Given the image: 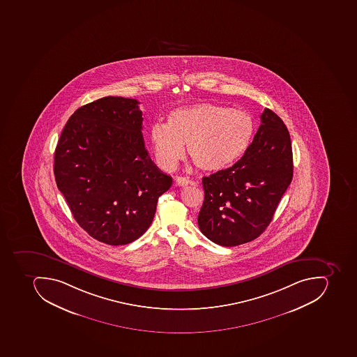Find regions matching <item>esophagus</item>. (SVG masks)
Here are the masks:
<instances>
[{"mask_svg": "<svg viewBox=\"0 0 357 357\" xmlns=\"http://www.w3.org/2000/svg\"><path fill=\"white\" fill-rule=\"evenodd\" d=\"M190 183V179L187 177H177L176 178V185H181V187H185V185Z\"/></svg>", "mask_w": 357, "mask_h": 357, "instance_id": "esophagus-1", "label": "esophagus"}]
</instances>
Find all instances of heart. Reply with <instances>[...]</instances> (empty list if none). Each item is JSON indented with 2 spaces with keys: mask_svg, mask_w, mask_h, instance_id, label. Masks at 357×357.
<instances>
[{
  "mask_svg": "<svg viewBox=\"0 0 357 357\" xmlns=\"http://www.w3.org/2000/svg\"><path fill=\"white\" fill-rule=\"evenodd\" d=\"M253 132L255 121L245 110L200 102L170 112L167 125L153 123L149 138L162 169H174L187 144L188 155L199 169L217 172L241 158Z\"/></svg>",
  "mask_w": 357,
  "mask_h": 357,
  "instance_id": "heart-1",
  "label": "heart"
}]
</instances>
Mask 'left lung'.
Segmentation results:
<instances>
[{
    "instance_id": "left-lung-1",
    "label": "left lung",
    "mask_w": 357,
    "mask_h": 357,
    "mask_svg": "<svg viewBox=\"0 0 357 357\" xmlns=\"http://www.w3.org/2000/svg\"><path fill=\"white\" fill-rule=\"evenodd\" d=\"M292 177L289 130L279 116L266 108L242 158L230 168L202 178L204 200L199 229L222 247L252 241L271 222Z\"/></svg>"
}]
</instances>
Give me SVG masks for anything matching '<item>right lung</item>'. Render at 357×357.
I'll list each match as a JSON object with an SVG mask.
<instances>
[{"mask_svg": "<svg viewBox=\"0 0 357 357\" xmlns=\"http://www.w3.org/2000/svg\"><path fill=\"white\" fill-rule=\"evenodd\" d=\"M139 102L107 96L70 116L57 142L54 174L76 222L97 241L123 245L151 227L172 179L153 164Z\"/></svg>", "mask_w": 357, "mask_h": 357, "instance_id": "right-lung-1", "label": "right lung"}]
</instances>
